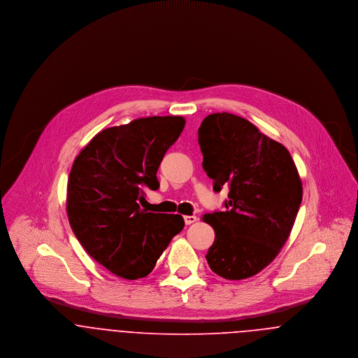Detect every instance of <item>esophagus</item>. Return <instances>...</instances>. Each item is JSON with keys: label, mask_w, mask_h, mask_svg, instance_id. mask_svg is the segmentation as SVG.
Listing matches in <instances>:
<instances>
[{"label": "esophagus", "mask_w": 358, "mask_h": 358, "mask_svg": "<svg viewBox=\"0 0 358 358\" xmlns=\"http://www.w3.org/2000/svg\"><path fill=\"white\" fill-rule=\"evenodd\" d=\"M197 222V216L196 215H186L185 216V223L186 224H193Z\"/></svg>", "instance_id": "esophagus-1"}]
</instances>
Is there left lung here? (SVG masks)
I'll return each mask as SVG.
<instances>
[{
  "instance_id": "left-lung-1",
  "label": "left lung",
  "mask_w": 358,
  "mask_h": 358,
  "mask_svg": "<svg viewBox=\"0 0 358 358\" xmlns=\"http://www.w3.org/2000/svg\"><path fill=\"white\" fill-rule=\"evenodd\" d=\"M199 143L213 190L230 189L226 210L203 215L215 230L205 257L226 280L250 278L275 259L291 234L303 196L298 168L281 143L230 113L206 115Z\"/></svg>"
}]
</instances>
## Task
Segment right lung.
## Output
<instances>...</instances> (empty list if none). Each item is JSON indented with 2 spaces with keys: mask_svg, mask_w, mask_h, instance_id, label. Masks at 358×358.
Returning a JSON list of instances; mask_svg holds the SVG:
<instances>
[{
  "mask_svg": "<svg viewBox=\"0 0 358 358\" xmlns=\"http://www.w3.org/2000/svg\"><path fill=\"white\" fill-rule=\"evenodd\" d=\"M185 124L180 115H154L103 129L73 162L66 199L70 226L84 250L117 277L149 275L185 227L180 215L138 204L145 187H159V162Z\"/></svg>",
  "mask_w": 358,
  "mask_h": 358,
  "instance_id": "obj_1",
  "label": "right lung"
}]
</instances>
